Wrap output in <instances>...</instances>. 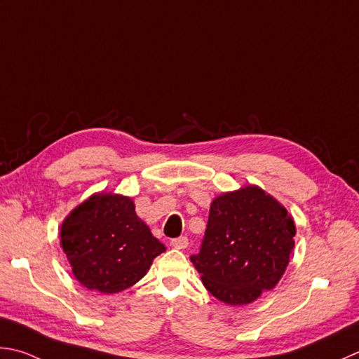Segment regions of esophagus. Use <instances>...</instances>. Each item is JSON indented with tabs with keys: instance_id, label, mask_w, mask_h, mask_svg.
Here are the masks:
<instances>
[{
	"instance_id": "34e87169",
	"label": "esophagus",
	"mask_w": 359,
	"mask_h": 359,
	"mask_svg": "<svg viewBox=\"0 0 359 359\" xmlns=\"http://www.w3.org/2000/svg\"><path fill=\"white\" fill-rule=\"evenodd\" d=\"M187 243H189V241H187V238H186V236H181V238H177V239H172V242H170V245H172L173 248H178V250H184V248L187 247Z\"/></svg>"
}]
</instances>
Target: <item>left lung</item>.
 <instances>
[{
    "mask_svg": "<svg viewBox=\"0 0 359 359\" xmlns=\"http://www.w3.org/2000/svg\"><path fill=\"white\" fill-rule=\"evenodd\" d=\"M295 231L287 209L259 186L248 184L212 200L200 253L191 261L215 299L248 305L285 275Z\"/></svg>",
    "mask_w": 359,
    "mask_h": 359,
    "instance_id": "8db88e82",
    "label": "left lung"
}]
</instances>
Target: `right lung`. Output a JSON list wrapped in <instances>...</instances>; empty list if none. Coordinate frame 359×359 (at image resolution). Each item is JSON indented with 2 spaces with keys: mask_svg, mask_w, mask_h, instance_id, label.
Here are the masks:
<instances>
[{
  "mask_svg": "<svg viewBox=\"0 0 359 359\" xmlns=\"http://www.w3.org/2000/svg\"><path fill=\"white\" fill-rule=\"evenodd\" d=\"M60 247L81 285L117 294L136 285L165 252L136 214L131 197L97 192L72 209L60 225Z\"/></svg>",
  "mask_w": 359,
  "mask_h": 359,
  "instance_id": "right-lung-1",
  "label": "right lung"
}]
</instances>
